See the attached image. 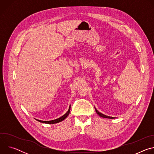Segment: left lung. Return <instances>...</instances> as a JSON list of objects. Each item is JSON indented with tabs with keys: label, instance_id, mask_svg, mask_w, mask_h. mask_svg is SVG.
<instances>
[{
	"label": "left lung",
	"instance_id": "1",
	"mask_svg": "<svg viewBox=\"0 0 154 154\" xmlns=\"http://www.w3.org/2000/svg\"><path fill=\"white\" fill-rule=\"evenodd\" d=\"M95 108V107H94ZM95 109H96V113H97V114L99 116H100V117H102V118H108V119H114V118H114V117H112V116H106V115H103V114H102V113H101L100 112H99L97 109L95 108Z\"/></svg>",
	"mask_w": 154,
	"mask_h": 154
}]
</instances>
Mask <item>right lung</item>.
Listing matches in <instances>:
<instances>
[{"label": "right lung", "instance_id": "right-lung-1", "mask_svg": "<svg viewBox=\"0 0 154 154\" xmlns=\"http://www.w3.org/2000/svg\"><path fill=\"white\" fill-rule=\"evenodd\" d=\"M70 110H71V105L69 106V108L68 109V112L66 113L63 116H61L60 118H57L56 119H54V120H51V121H41V120H39V119H35L36 121L40 122H42V123H45V124H56V123H58V122H61L63 121L64 119H65L66 118L68 117V116L69 115V113H70Z\"/></svg>", "mask_w": 154, "mask_h": 154}]
</instances>
